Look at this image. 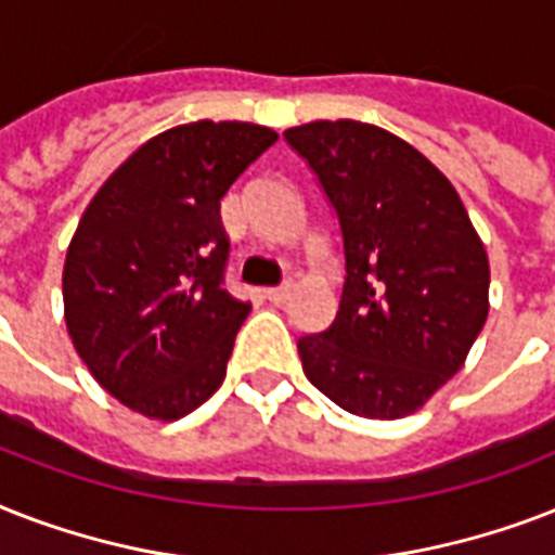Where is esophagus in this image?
<instances>
[{"label":"esophagus","instance_id":"esophagus-1","mask_svg":"<svg viewBox=\"0 0 555 555\" xmlns=\"http://www.w3.org/2000/svg\"><path fill=\"white\" fill-rule=\"evenodd\" d=\"M264 296H268V299H270V302H273V305H282V302H287V296H291V285L268 287V291H264Z\"/></svg>","mask_w":555,"mask_h":555}]
</instances>
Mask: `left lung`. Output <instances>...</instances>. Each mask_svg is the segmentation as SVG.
Segmentation results:
<instances>
[{
  "label": "left lung",
  "mask_w": 555,
  "mask_h": 555,
  "mask_svg": "<svg viewBox=\"0 0 555 555\" xmlns=\"http://www.w3.org/2000/svg\"><path fill=\"white\" fill-rule=\"evenodd\" d=\"M334 207L346 282L328 328L296 348L346 412L395 421L461 365L490 311V261L455 186L397 134L360 120L285 132Z\"/></svg>",
  "instance_id": "left-lung-1"
}]
</instances>
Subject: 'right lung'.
<instances>
[{"label":"right lung","instance_id":"1","mask_svg":"<svg viewBox=\"0 0 555 555\" xmlns=\"http://www.w3.org/2000/svg\"><path fill=\"white\" fill-rule=\"evenodd\" d=\"M276 141L235 120L176 126L82 212L65 253V325L94 379L134 412L178 421L221 386L250 305L227 294L218 207Z\"/></svg>","mask_w":555,"mask_h":555}]
</instances>
